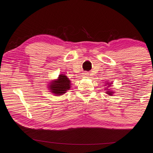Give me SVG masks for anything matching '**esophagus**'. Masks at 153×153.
<instances>
[{
    "label": "esophagus",
    "instance_id": "1",
    "mask_svg": "<svg viewBox=\"0 0 153 153\" xmlns=\"http://www.w3.org/2000/svg\"><path fill=\"white\" fill-rule=\"evenodd\" d=\"M83 77H88V76H89V74H88V73H87V72H84V73H83Z\"/></svg>",
    "mask_w": 153,
    "mask_h": 153
}]
</instances>
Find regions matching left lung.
<instances>
[{"label": "left lung", "instance_id": "obj_1", "mask_svg": "<svg viewBox=\"0 0 153 153\" xmlns=\"http://www.w3.org/2000/svg\"><path fill=\"white\" fill-rule=\"evenodd\" d=\"M106 93H107V94H108V95H111L112 93H111V92H109V91L106 92Z\"/></svg>", "mask_w": 153, "mask_h": 153}]
</instances>
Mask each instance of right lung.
I'll return each instance as SVG.
<instances>
[{"mask_svg": "<svg viewBox=\"0 0 153 153\" xmlns=\"http://www.w3.org/2000/svg\"><path fill=\"white\" fill-rule=\"evenodd\" d=\"M51 93L55 95H62L70 88V81L65 75L60 74L57 80L52 81L49 85Z\"/></svg>", "mask_w": 153, "mask_h": 153, "instance_id": "add662e5", "label": "right lung"}]
</instances>
